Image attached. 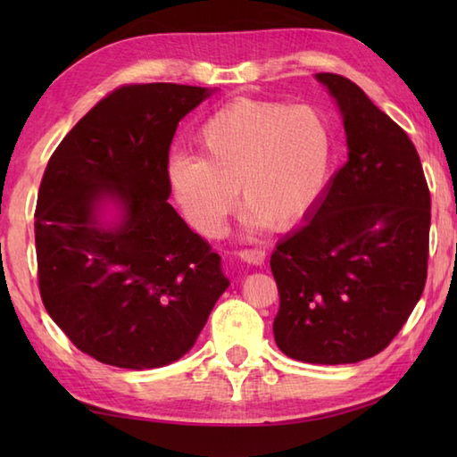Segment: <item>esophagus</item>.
I'll return each instance as SVG.
<instances>
[{"mask_svg":"<svg viewBox=\"0 0 457 457\" xmlns=\"http://www.w3.org/2000/svg\"><path fill=\"white\" fill-rule=\"evenodd\" d=\"M237 255L245 261V263H253V265H263L265 263V251L259 247H251V249H239Z\"/></svg>","mask_w":457,"mask_h":457,"instance_id":"obj_1","label":"esophagus"}]
</instances>
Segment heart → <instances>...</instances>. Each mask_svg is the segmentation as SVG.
<instances>
[{"label":"heart","instance_id":"heart-1","mask_svg":"<svg viewBox=\"0 0 457 457\" xmlns=\"http://www.w3.org/2000/svg\"><path fill=\"white\" fill-rule=\"evenodd\" d=\"M198 157L174 154L167 180L184 218L216 236L236 206L267 229L303 221L322 196L336 161L328 115L310 104L237 98L213 112L196 131Z\"/></svg>","mask_w":457,"mask_h":457}]
</instances>
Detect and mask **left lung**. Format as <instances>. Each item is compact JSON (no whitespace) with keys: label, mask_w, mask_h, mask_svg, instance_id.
<instances>
[{"label":"left lung","mask_w":457,"mask_h":457,"mask_svg":"<svg viewBox=\"0 0 457 457\" xmlns=\"http://www.w3.org/2000/svg\"><path fill=\"white\" fill-rule=\"evenodd\" d=\"M344 115L347 162L316 213L270 255L275 342L304 363L381 353L422 296L430 190L416 147L345 76L320 72Z\"/></svg>","instance_id":"obj_1"}]
</instances>
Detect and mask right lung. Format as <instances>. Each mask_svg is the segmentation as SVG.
I'll return each instance as SVG.
<instances>
[{
	"instance_id": "right-lung-1",
	"label": "right lung",
	"mask_w": 457,
	"mask_h": 457,
	"mask_svg": "<svg viewBox=\"0 0 457 457\" xmlns=\"http://www.w3.org/2000/svg\"><path fill=\"white\" fill-rule=\"evenodd\" d=\"M210 92L125 84L68 131L43 174L35 210L37 277L46 312L105 365L153 369L196 342L229 280L220 255L167 202L179 121ZM104 197L124 220H95Z\"/></svg>"
}]
</instances>
